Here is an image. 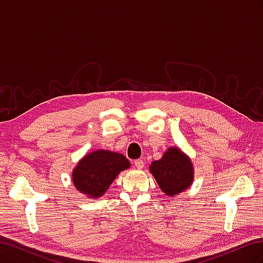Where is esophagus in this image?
<instances>
[{
	"label": "esophagus",
	"instance_id": "1",
	"mask_svg": "<svg viewBox=\"0 0 263 263\" xmlns=\"http://www.w3.org/2000/svg\"><path fill=\"white\" fill-rule=\"evenodd\" d=\"M134 164L137 169H142V168H144V165H145V162H144V160H141V159H137V160H135Z\"/></svg>",
	"mask_w": 263,
	"mask_h": 263
}]
</instances>
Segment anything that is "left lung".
<instances>
[{"instance_id":"1","label":"left lung","mask_w":263,"mask_h":263,"mask_svg":"<svg viewBox=\"0 0 263 263\" xmlns=\"http://www.w3.org/2000/svg\"><path fill=\"white\" fill-rule=\"evenodd\" d=\"M159 187L168 196H174L191 186L193 182V165L190 158L177 147H171L160 160L149 166Z\"/></svg>"}]
</instances>
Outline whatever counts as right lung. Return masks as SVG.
<instances>
[{"mask_svg": "<svg viewBox=\"0 0 263 263\" xmlns=\"http://www.w3.org/2000/svg\"><path fill=\"white\" fill-rule=\"evenodd\" d=\"M130 162L122 154L95 150L79 161L72 172L76 189L91 198L104 194L118 173L128 169Z\"/></svg>", "mask_w": 263, "mask_h": 263, "instance_id": "right-lung-1", "label": "right lung"}]
</instances>
